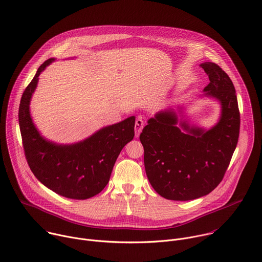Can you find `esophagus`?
Masks as SVG:
<instances>
[{"label": "esophagus", "instance_id": "obj_1", "mask_svg": "<svg viewBox=\"0 0 262 262\" xmlns=\"http://www.w3.org/2000/svg\"><path fill=\"white\" fill-rule=\"evenodd\" d=\"M144 127V121L141 118H138L136 120V124H135V132H136V137H139L142 129Z\"/></svg>", "mask_w": 262, "mask_h": 262}]
</instances>
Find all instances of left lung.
I'll list each match as a JSON object with an SVG mask.
<instances>
[{"instance_id": "8db88e82", "label": "left lung", "mask_w": 262, "mask_h": 262, "mask_svg": "<svg viewBox=\"0 0 262 262\" xmlns=\"http://www.w3.org/2000/svg\"><path fill=\"white\" fill-rule=\"evenodd\" d=\"M200 66L209 79L204 95L221 103L219 122L206 130L178 119L170 108L149 119L140 135L148 180L169 200H193L213 191L225 175L238 141L241 118L232 81L215 63Z\"/></svg>"}]
</instances>
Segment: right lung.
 Wrapping results in <instances>:
<instances>
[{
    "label": "right lung",
    "instance_id": "1",
    "mask_svg": "<svg viewBox=\"0 0 262 262\" xmlns=\"http://www.w3.org/2000/svg\"><path fill=\"white\" fill-rule=\"evenodd\" d=\"M54 61L51 58L40 65L20 99L18 121L25 156L35 177L47 188L66 198L85 200L107 184L122 148L134 139L136 117L102 127L74 144L45 139L33 123L30 101L40 73Z\"/></svg>",
    "mask_w": 262,
    "mask_h": 262
}]
</instances>
